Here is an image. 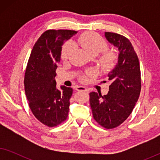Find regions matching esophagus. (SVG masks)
<instances>
[{
    "mask_svg": "<svg viewBox=\"0 0 160 160\" xmlns=\"http://www.w3.org/2000/svg\"><path fill=\"white\" fill-rule=\"evenodd\" d=\"M76 89L77 91H85V92L88 91V89H87L86 87L83 86H77L76 87Z\"/></svg>",
    "mask_w": 160,
    "mask_h": 160,
    "instance_id": "esophagus-1",
    "label": "esophagus"
}]
</instances>
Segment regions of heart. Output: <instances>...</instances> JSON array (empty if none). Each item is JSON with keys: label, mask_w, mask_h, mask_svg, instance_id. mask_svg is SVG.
Returning <instances> with one entry per match:
<instances>
[{"label": "heart", "mask_w": 160, "mask_h": 160, "mask_svg": "<svg viewBox=\"0 0 160 160\" xmlns=\"http://www.w3.org/2000/svg\"><path fill=\"white\" fill-rule=\"evenodd\" d=\"M78 43L83 49L86 50L87 53L92 56H95L100 52L104 51L107 48L106 41L99 35L94 32H86L81 35L78 39ZM74 48L73 42H68L65 44L62 50V58L67 60L71 55ZM117 56L113 52H105L99 58V63L102 69L104 71H108L114 67ZM93 74V71H89L87 72V75L91 76ZM82 81H86V76L81 78Z\"/></svg>", "instance_id": "obj_1"}]
</instances>
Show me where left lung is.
<instances>
[{"label":"left lung","mask_w":160,"mask_h":160,"mask_svg":"<svg viewBox=\"0 0 160 160\" xmlns=\"http://www.w3.org/2000/svg\"><path fill=\"white\" fill-rule=\"evenodd\" d=\"M105 37L118 49V62L108 73L111 82L107 95L92 92L90 106L93 117L106 129L117 128L128 119L138 100L141 88L138 58L126 37L105 32Z\"/></svg>","instance_id":"obj_1"}]
</instances>
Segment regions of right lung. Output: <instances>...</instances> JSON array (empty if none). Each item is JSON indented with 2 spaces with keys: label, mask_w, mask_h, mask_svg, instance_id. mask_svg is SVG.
I'll return each instance as SVG.
<instances>
[{
  "label": "right lung",
  "mask_w": 160,
  "mask_h": 160,
  "mask_svg": "<svg viewBox=\"0 0 160 160\" xmlns=\"http://www.w3.org/2000/svg\"><path fill=\"white\" fill-rule=\"evenodd\" d=\"M77 33L74 30H49L32 48L25 75V91L33 115L48 127L58 125L67 119L71 87L57 88L56 69L62 46Z\"/></svg>",
  "instance_id": "1"
}]
</instances>
